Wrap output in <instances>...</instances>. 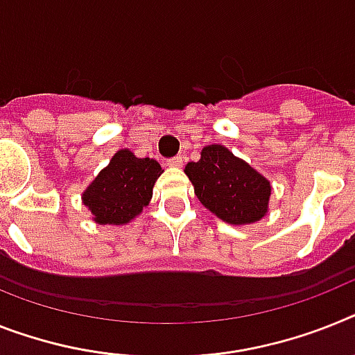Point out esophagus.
Returning <instances> with one entry per match:
<instances>
[{"instance_id": "1", "label": "esophagus", "mask_w": 355, "mask_h": 355, "mask_svg": "<svg viewBox=\"0 0 355 355\" xmlns=\"http://www.w3.org/2000/svg\"><path fill=\"white\" fill-rule=\"evenodd\" d=\"M168 166H171V168H180L182 166V157H173V159H169Z\"/></svg>"}]
</instances>
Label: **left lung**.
I'll return each instance as SVG.
<instances>
[{"instance_id": "left-lung-1", "label": "left lung", "mask_w": 355, "mask_h": 355, "mask_svg": "<svg viewBox=\"0 0 355 355\" xmlns=\"http://www.w3.org/2000/svg\"><path fill=\"white\" fill-rule=\"evenodd\" d=\"M184 171L200 204L223 222L249 225L269 213L270 182L225 146H205L200 160L187 162Z\"/></svg>"}]
</instances>
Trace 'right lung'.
Listing matches in <instances>:
<instances>
[{"mask_svg": "<svg viewBox=\"0 0 355 355\" xmlns=\"http://www.w3.org/2000/svg\"><path fill=\"white\" fill-rule=\"evenodd\" d=\"M164 173L153 159H139L119 150L83 191L81 200L99 225H126L150 205L153 186Z\"/></svg>", "mask_w": 355, "mask_h": 355, "instance_id": "1", "label": "right lung"}]
</instances>
